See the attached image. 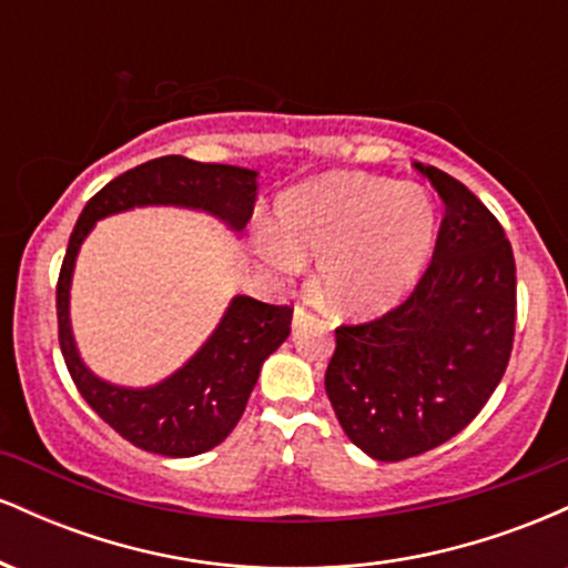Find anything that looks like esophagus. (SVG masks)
I'll return each mask as SVG.
<instances>
[{
	"label": "esophagus",
	"mask_w": 568,
	"mask_h": 568,
	"mask_svg": "<svg viewBox=\"0 0 568 568\" xmlns=\"http://www.w3.org/2000/svg\"><path fill=\"white\" fill-rule=\"evenodd\" d=\"M312 321H315V315H312V312H306L302 304H298L296 310H293V328H302V325L312 323Z\"/></svg>",
	"instance_id": "34e87169"
}]
</instances>
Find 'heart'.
I'll use <instances>...</instances> for the list:
<instances>
[{"mask_svg":"<svg viewBox=\"0 0 568 568\" xmlns=\"http://www.w3.org/2000/svg\"><path fill=\"white\" fill-rule=\"evenodd\" d=\"M283 237L266 253L296 270L315 253L317 277L349 312H384L419 283L438 240V202L425 186L366 173H328L285 192L277 202Z\"/></svg>","mask_w":568,"mask_h":568,"instance_id":"heart-1","label":"heart"}]
</instances>
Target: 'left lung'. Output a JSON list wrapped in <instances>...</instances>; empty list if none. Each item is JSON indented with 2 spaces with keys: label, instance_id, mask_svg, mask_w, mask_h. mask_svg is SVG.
Here are the masks:
<instances>
[{
  "label": "left lung",
  "instance_id": "8db88e82",
  "mask_svg": "<svg viewBox=\"0 0 568 568\" xmlns=\"http://www.w3.org/2000/svg\"><path fill=\"white\" fill-rule=\"evenodd\" d=\"M416 171L446 205L433 262L395 310L338 325L325 371L338 425L379 462L425 454L470 425L515 336V258L497 216L454 175Z\"/></svg>",
  "mask_w": 568,
  "mask_h": 568
}]
</instances>
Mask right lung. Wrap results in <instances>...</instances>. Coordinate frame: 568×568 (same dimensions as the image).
<instances>
[{
    "instance_id": "add662e5",
    "label": "right lung",
    "mask_w": 568,
    "mask_h": 568,
    "mask_svg": "<svg viewBox=\"0 0 568 568\" xmlns=\"http://www.w3.org/2000/svg\"><path fill=\"white\" fill-rule=\"evenodd\" d=\"M256 171L168 154L130 168L84 205L69 237L55 288L58 342L88 406L122 438L162 456H197L219 446L243 416L262 363L291 334L293 310L234 296L219 328L184 368L154 387L130 389L98 379L80 361L69 325V288L77 253L95 221L139 205H181L205 211L245 230L256 202Z\"/></svg>"
}]
</instances>
